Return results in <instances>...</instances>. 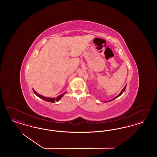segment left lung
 I'll use <instances>...</instances> for the list:
<instances>
[{
    "instance_id": "1",
    "label": "left lung",
    "mask_w": 157,
    "mask_h": 157,
    "mask_svg": "<svg viewBox=\"0 0 157 157\" xmlns=\"http://www.w3.org/2000/svg\"><path fill=\"white\" fill-rule=\"evenodd\" d=\"M126 86H127V85H125V87H124V89H123V90H121V92H120V94H119V95H117V97H116L114 98H113V99H115V98H116L118 97H119V96H120V95H122V93H123V92H124V91H125V88H126ZM113 99H111V101H112V100H113Z\"/></svg>"
}]
</instances>
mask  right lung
<instances>
[{"label": "right lung", "instance_id": "obj_1", "mask_svg": "<svg viewBox=\"0 0 157 157\" xmlns=\"http://www.w3.org/2000/svg\"><path fill=\"white\" fill-rule=\"evenodd\" d=\"M33 92H34V94L36 95H37L38 97L40 98H42V99H43L44 100H45L46 101H48V102H53V103H54L55 101H58L62 97V96H63V95L64 94H65L66 92H65L64 94H62V95H60L59 96H58V97L56 98H46L45 97H43V96H42V95H40V94H37L36 93V92L35 90H33Z\"/></svg>", "mask_w": 157, "mask_h": 157}]
</instances>
